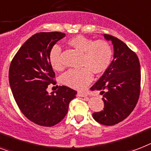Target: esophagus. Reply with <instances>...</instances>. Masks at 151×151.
<instances>
[{
    "label": "esophagus",
    "mask_w": 151,
    "mask_h": 151,
    "mask_svg": "<svg viewBox=\"0 0 151 151\" xmlns=\"http://www.w3.org/2000/svg\"><path fill=\"white\" fill-rule=\"evenodd\" d=\"M78 96H79V97H87V96H88V93L84 92V91H78Z\"/></svg>",
    "instance_id": "obj_1"
}]
</instances>
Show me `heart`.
<instances>
[{
	"mask_svg": "<svg viewBox=\"0 0 151 151\" xmlns=\"http://www.w3.org/2000/svg\"><path fill=\"white\" fill-rule=\"evenodd\" d=\"M70 46L82 53V66L81 69H71L60 77V82L73 89H83L92 80V71L95 73H103L111 63L112 49L105 40L94 41L83 35H77L68 41ZM49 60L52 67L56 70L63 68L61 60V48L54 45L51 48Z\"/></svg>",
	"mask_w": 151,
	"mask_h": 151,
	"instance_id": "1",
	"label": "heart"
}]
</instances>
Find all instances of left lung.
I'll list each match as a JSON object with an SVG mask.
<instances>
[{
  "label": "left lung",
  "instance_id": "left-lung-1",
  "mask_svg": "<svg viewBox=\"0 0 151 151\" xmlns=\"http://www.w3.org/2000/svg\"><path fill=\"white\" fill-rule=\"evenodd\" d=\"M113 45V60L91 89L103 95L104 109L94 112L100 124L112 126L122 122L133 111L140 91V64L135 52L112 35L104 34Z\"/></svg>",
  "mask_w": 151,
  "mask_h": 151
}]
</instances>
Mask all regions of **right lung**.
Here are the masks:
<instances>
[{"instance_id": "add662e5", "label": "right lung", "mask_w": 151, "mask_h": 151, "mask_svg": "<svg viewBox=\"0 0 151 151\" xmlns=\"http://www.w3.org/2000/svg\"><path fill=\"white\" fill-rule=\"evenodd\" d=\"M65 35L59 32L36 33L21 46L10 65L9 84L16 103L27 119L42 127L60 122L77 95L67 86L50 94L46 91L55 77L50 51Z\"/></svg>"}]
</instances>
